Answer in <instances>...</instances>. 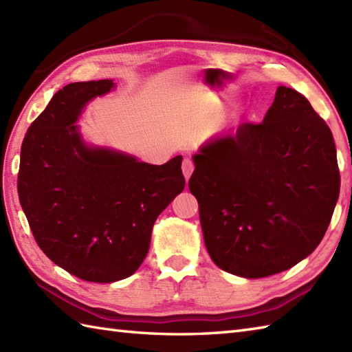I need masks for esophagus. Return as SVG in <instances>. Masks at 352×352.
I'll list each match as a JSON object with an SVG mask.
<instances>
[{
	"instance_id": "esophagus-1",
	"label": "esophagus",
	"mask_w": 352,
	"mask_h": 352,
	"mask_svg": "<svg viewBox=\"0 0 352 352\" xmlns=\"http://www.w3.org/2000/svg\"><path fill=\"white\" fill-rule=\"evenodd\" d=\"M182 169H183V174H184V178L186 182L189 180L193 169H195V164H193V162L190 159H184L183 160V164H182Z\"/></svg>"
}]
</instances>
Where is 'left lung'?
I'll return each instance as SVG.
<instances>
[{
	"label": "left lung",
	"mask_w": 352,
	"mask_h": 352,
	"mask_svg": "<svg viewBox=\"0 0 352 352\" xmlns=\"http://www.w3.org/2000/svg\"><path fill=\"white\" fill-rule=\"evenodd\" d=\"M193 162L189 189L223 271L278 274L322 241L340 190L338 155L330 126L295 89L280 86L263 122L239 125Z\"/></svg>",
	"instance_id": "8db88e82"
}]
</instances>
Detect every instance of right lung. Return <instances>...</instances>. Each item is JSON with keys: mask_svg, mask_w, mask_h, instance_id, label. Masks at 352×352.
Listing matches in <instances>:
<instances>
[{"mask_svg": "<svg viewBox=\"0 0 352 352\" xmlns=\"http://www.w3.org/2000/svg\"><path fill=\"white\" fill-rule=\"evenodd\" d=\"M111 80L60 89L25 133L18 193L45 256L78 278L113 283L138 271L153 226L184 189L182 155L155 166L87 148L77 126L85 104Z\"/></svg>", "mask_w": 352, "mask_h": 352, "instance_id": "right-lung-1", "label": "right lung"}]
</instances>
